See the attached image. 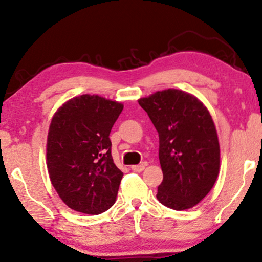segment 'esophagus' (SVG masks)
<instances>
[{
    "instance_id": "esophagus-1",
    "label": "esophagus",
    "mask_w": 262,
    "mask_h": 262,
    "mask_svg": "<svg viewBox=\"0 0 262 262\" xmlns=\"http://www.w3.org/2000/svg\"><path fill=\"white\" fill-rule=\"evenodd\" d=\"M145 166H146V164L141 163V164H138V165L132 166V170H133V171H135V172H141L142 170L145 169Z\"/></svg>"
}]
</instances>
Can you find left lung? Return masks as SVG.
I'll use <instances>...</instances> for the list:
<instances>
[{
	"instance_id": "left-lung-1",
	"label": "left lung",
	"mask_w": 262,
	"mask_h": 262,
	"mask_svg": "<svg viewBox=\"0 0 262 262\" xmlns=\"http://www.w3.org/2000/svg\"><path fill=\"white\" fill-rule=\"evenodd\" d=\"M139 104L159 135L163 182L157 199L176 211L191 208L210 193L219 173L221 149L210 113L196 97L175 89Z\"/></svg>"
}]
</instances>
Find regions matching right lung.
Returning a JSON list of instances; mask_svg holds the SVG:
<instances>
[{"mask_svg":"<svg viewBox=\"0 0 262 262\" xmlns=\"http://www.w3.org/2000/svg\"><path fill=\"white\" fill-rule=\"evenodd\" d=\"M123 104L99 96L69 99L49 127L47 166L62 201L72 210L99 214L113 206L123 172L111 157V128Z\"/></svg>","mask_w":262,"mask_h":262,"instance_id":"obj_1","label":"right lung"}]
</instances>
